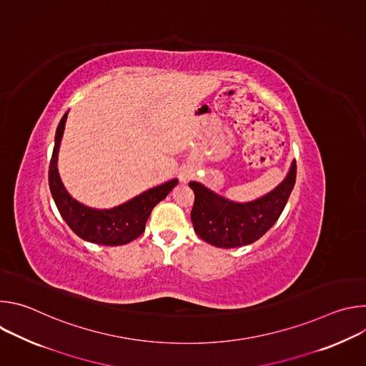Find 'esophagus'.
Instances as JSON below:
<instances>
[{
  "mask_svg": "<svg viewBox=\"0 0 366 366\" xmlns=\"http://www.w3.org/2000/svg\"><path fill=\"white\" fill-rule=\"evenodd\" d=\"M191 172L188 171V169H182L181 172H179V179H181V182H187L189 178H191Z\"/></svg>",
  "mask_w": 366,
  "mask_h": 366,
  "instance_id": "34e87169",
  "label": "esophagus"
}]
</instances>
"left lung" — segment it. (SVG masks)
I'll use <instances>...</instances> for the list:
<instances>
[{"mask_svg": "<svg viewBox=\"0 0 366 366\" xmlns=\"http://www.w3.org/2000/svg\"><path fill=\"white\" fill-rule=\"evenodd\" d=\"M295 161L285 178L269 192L246 202L232 201L205 185L191 181L195 194L191 220L195 233L217 247H240L262 237L280 219L295 184Z\"/></svg>", "mask_w": 366, "mask_h": 366, "instance_id": "obj_1", "label": "left lung"}]
</instances>
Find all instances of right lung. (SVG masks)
<instances>
[{
    "label": "right lung",
    "mask_w": 366,
    "mask_h": 366,
    "mask_svg": "<svg viewBox=\"0 0 366 366\" xmlns=\"http://www.w3.org/2000/svg\"><path fill=\"white\" fill-rule=\"evenodd\" d=\"M66 119L68 113L64 114L56 129L55 147L49 167V188L62 219L75 234L91 243L120 246L134 240L144 232L146 222L153 207L167 198L178 184V179L174 178L161 185L149 188L113 208H92L76 201L66 191L58 171V154Z\"/></svg>",
    "instance_id": "1"
}]
</instances>
